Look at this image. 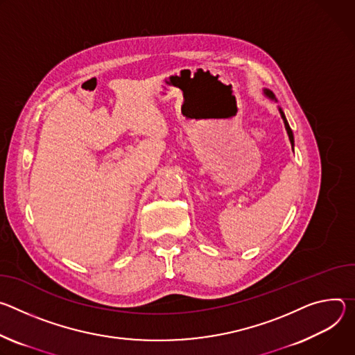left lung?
Wrapping results in <instances>:
<instances>
[{
  "label": "left lung",
  "instance_id": "obj_1",
  "mask_svg": "<svg viewBox=\"0 0 355 355\" xmlns=\"http://www.w3.org/2000/svg\"><path fill=\"white\" fill-rule=\"evenodd\" d=\"M263 94H265L268 98L277 101V98H275V96H273V93H272V92H269V90H266V89H265V90H263ZM279 112H281V116H282V120H284V124H285L286 132H288V135H289L291 144H292V146H293V145H295V141H293V132H292V130H291V127H289V124H288V120H286V116H285V114H284L282 108H279Z\"/></svg>",
  "mask_w": 355,
  "mask_h": 355
}]
</instances>
